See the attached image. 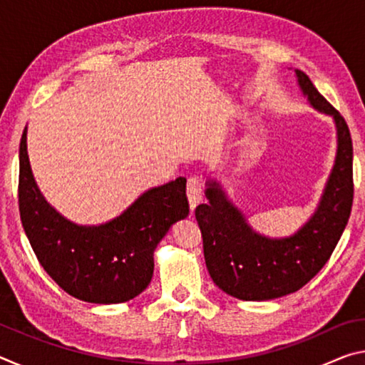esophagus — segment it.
<instances>
[{"label":"esophagus","instance_id":"34e87169","mask_svg":"<svg viewBox=\"0 0 365 365\" xmlns=\"http://www.w3.org/2000/svg\"><path fill=\"white\" fill-rule=\"evenodd\" d=\"M187 196H188V201H190V209L193 211V209L200 205L201 200H202V182L201 178L197 177H191L188 180L187 185Z\"/></svg>","mask_w":365,"mask_h":365}]
</instances>
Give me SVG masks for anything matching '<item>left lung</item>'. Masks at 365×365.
<instances>
[{
	"label": "left lung",
	"mask_w": 365,
	"mask_h": 365,
	"mask_svg": "<svg viewBox=\"0 0 365 365\" xmlns=\"http://www.w3.org/2000/svg\"><path fill=\"white\" fill-rule=\"evenodd\" d=\"M294 76L309 106L331 117L336 133L335 159L314 212L294 233L267 237L251 227L214 177L206 180L207 202L195 211L209 275L222 292L243 301L282 298L304 287L330 259L353 206L349 128L304 72L294 69Z\"/></svg>",
	"instance_id": "left-lung-1"
}]
</instances>
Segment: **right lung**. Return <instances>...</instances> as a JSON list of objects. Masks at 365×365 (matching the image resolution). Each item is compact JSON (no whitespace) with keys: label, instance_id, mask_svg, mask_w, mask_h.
Here are the masks:
<instances>
[{"label":"right lung","instance_id":"obj_1","mask_svg":"<svg viewBox=\"0 0 365 365\" xmlns=\"http://www.w3.org/2000/svg\"><path fill=\"white\" fill-rule=\"evenodd\" d=\"M19 211L40 264L66 293L93 304H119L150 285L154 251L172 225L188 215L187 178L148 188L103 224H77L49 205L36 185L26 127L19 146Z\"/></svg>","mask_w":365,"mask_h":365}]
</instances>
